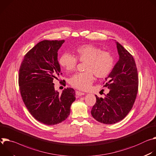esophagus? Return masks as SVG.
I'll use <instances>...</instances> for the list:
<instances>
[{
	"instance_id": "esophagus-1",
	"label": "esophagus",
	"mask_w": 156,
	"mask_h": 156,
	"mask_svg": "<svg viewBox=\"0 0 156 156\" xmlns=\"http://www.w3.org/2000/svg\"><path fill=\"white\" fill-rule=\"evenodd\" d=\"M76 94L77 96H81V95H83L85 94L83 92H81L79 91H76Z\"/></svg>"
}]
</instances>
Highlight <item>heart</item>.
<instances>
[{
	"label": "heart",
	"instance_id": "obj_1",
	"mask_svg": "<svg viewBox=\"0 0 156 156\" xmlns=\"http://www.w3.org/2000/svg\"><path fill=\"white\" fill-rule=\"evenodd\" d=\"M74 53L75 56L68 53H63L59 63L66 71L71 72L75 69L77 61L85 62V72L76 74L70 79L71 85L77 89L87 90L94 82V74L97 78H105L113 68L114 58L112 54L94 45L80 46L75 49Z\"/></svg>",
	"mask_w": 156,
	"mask_h": 156
}]
</instances>
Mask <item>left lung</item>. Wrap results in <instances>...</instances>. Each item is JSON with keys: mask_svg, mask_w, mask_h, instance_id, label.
<instances>
[{"mask_svg": "<svg viewBox=\"0 0 156 156\" xmlns=\"http://www.w3.org/2000/svg\"><path fill=\"white\" fill-rule=\"evenodd\" d=\"M116 44L119 60L105 78L103 85L109 92L104 98L95 95L96 103L91 110L97 121L107 125L116 123L128 114L134 103L139 83L133 56L118 42Z\"/></svg>", "mask_w": 156, "mask_h": 156, "instance_id": "8db88e82", "label": "left lung"}]
</instances>
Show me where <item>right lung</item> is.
I'll use <instances>...</instances> for the list:
<instances>
[{
	"label": "right lung",
	"mask_w": 156,
	"mask_h": 156,
	"mask_svg": "<svg viewBox=\"0 0 156 156\" xmlns=\"http://www.w3.org/2000/svg\"><path fill=\"white\" fill-rule=\"evenodd\" d=\"M64 41L39 42L25 55L19 69V85L25 105L34 118L46 125L64 121L76 100L72 88L65 89L61 94L55 89L53 81L62 74L58 51Z\"/></svg>",
	"instance_id": "1"
}]
</instances>
